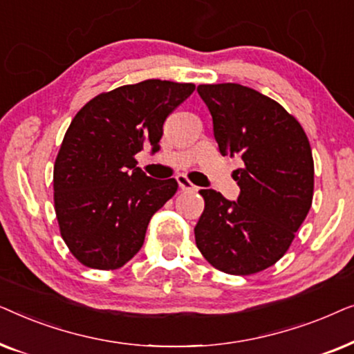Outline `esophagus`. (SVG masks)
Segmentation results:
<instances>
[{"label": "esophagus", "mask_w": 354, "mask_h": 354, "mask_svg": "<svg viewBox=\"0 0 354 354\" xmlns=\"http://www.w3.org/2000/svg\"><path fill=\"white\" fill-rule=\"evenodd\" d=\"M177 182L182 192H198V187L193 185L185 176H177Z\"/></svg>", "instance_id": "obj_1"}]
</instances>
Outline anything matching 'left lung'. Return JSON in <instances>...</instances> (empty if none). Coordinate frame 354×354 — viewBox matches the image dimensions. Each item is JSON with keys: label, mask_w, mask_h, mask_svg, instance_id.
Masks as SVG:
<instances>
[{"label": "left lung", "mask_w": 354, "mask_h": 354, "mask_svg": "<svg viewBox=\"0 0 354 354\" xmlns=\"http://www.w3.org/2000/svg\"><path fill=\"white\" fill-rule=\"evenodd\" d=\"M212 115L222 156H240L236 201L201 190L205 211L195 227L198 250L212 268L251 275L270 268L292 245L313 205L309 140L277 101L239 84L198 85Z\"/></svg>", "instance_id": "1"}]
</instances>
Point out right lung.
Instances as JSON below:
<instances>
[{"label":"right lung","instance_id":"add662e5","mask_svg":"<svg viewBox=\"0 0 354 354\" xmlns=\"http://www.w3.org/2000/svg\"><path fill=\"white\" fill-rule=\"evenodd\" d=\"M193 84L145 80L90 100L67 129L53 172L62 240L86 268L119 269L142 248L154 212L176 195V178L137 167L143 147L159 149L162 124Z\"/></svg>","mask_w":354,"mask_h":354}]
</instances>
